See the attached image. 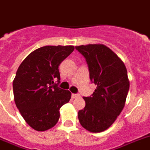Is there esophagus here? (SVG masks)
<instances>
[{
  "label": "esophagus",
  "instance_id": "obj_1",
  "mask_svg": "<svg viewBox=\"0 0 150 150\" xmlns=\"http://www.w3.org/2000/svg\"><path fill=\"white\" fill-rule=\"evenodd\" d=\"M71 96H72L73 99H75V98H77V97H79V96H80V95L76 94V93H72Z\"/></svg>",
  "mask_w": 150,
  "mask_h": 150
}]
</instances>
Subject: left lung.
Listing matches in <instances>:
<instances>
[{
  "instance_id": "left-lung-1",
  "label": "left lung",
  "mask_w": 150,
  "mask_h": 150,
  "mask_svg": "<svg viewBox=\"0 0 150 150\" xmlns=\"http://www.w3.org/2000/svg\"><path fill=\"white\" fill-rule=\"evenodd\" d=\"M88 66L91 82L96 88L84 96L86 106L78 112L83 128L92 133L106 130L117 120L125 106L129 89L127 70L117 54L103 44L76 47Z\"/></svg>"
}]
</instances>
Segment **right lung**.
I'll use <instances>...</instances> for the list:
<instances>
[{
  "label": "right lung",
  "mask_w": 150,
  "mask_h": 150,
  "mask_svg": "<svg viewBox=\"0 0 150 150\" xmlns=\"http://www.w3.org/2000/svg\"><path fill=\"white\" fill-rule=\"evenodd\" d=\"M74 50V46H45L29 54L18 67L13 82L16 106L30 127L45 131L60 118V107L71 93L58 87L59 66Z\"/></svg>",
  "instance_id": "1"
}]
</instances>
